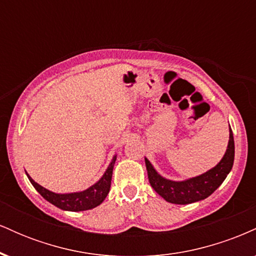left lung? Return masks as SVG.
Here are the masks:
<instances>
[{
  "mask_svg": "<svg viewBox=\"0 0 256 256\" xmlns=\"http://www.w3.org/2000/svg\"><path fill=\"white\" fill-rule=\"evenodd\" d=\"M228 148L224 156L210 170L184 180H171L158 173L150 161L144 158L149 183L164 200L174 204H189L207 198L222 185L230 173L234 160V140L231 128L228 130Z\"/></svg>",
  "mask_w": 256,
  "mask_h": 256,
  "instance_id": "8db88e82",
  "label": "left lung"
}]
</instances>
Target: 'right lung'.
<instances>
[{"mask_svg":"<svg viewBox=\"0 0 256 256\" xmlns=\"http://www.w3.org/2000/svg\"><path fill=\"white\" fill-rule=\"evenodd\" d=\"M116 160V154L112 158L110 164L108 165L107 170H106L104 176L92 184L88 189L83 190V192H67V194H58L50 190L46 189L42 185L32 179L30 176L26 173L28 180L34 185V189L37 190L40 195L52 204L56 206L58 208L62 210H70V212H82V210H92V208L98 207L107 198L108 192L110 189V182H112V174H113L114 164Z\"/></svg>","mask_w":256,"mask_h":256,"instance_id":"obj_1","label":"right lung"}]
</instances>
